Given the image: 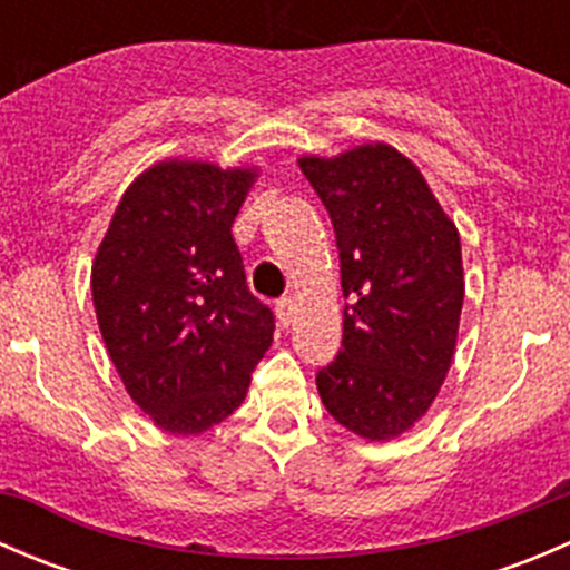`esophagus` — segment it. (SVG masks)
<instances>
[{
  "label": "esophagus",
  "instance_id": "obj_1",
  "mask_svg": "<svg viewBox=\"0 0 570 570\" xmlns=\"http://www.w3.org/2000/svg\"><path fill=\"white\" fill-rule=\"evenodd\" d=\"M295 308H297V303L292 301V297H281V301L275 303V314H278L281 325H289L292 317H295Z\"/></svg>",
  "mask_w": 570,
  "mask_h": 570
}]
</instances>
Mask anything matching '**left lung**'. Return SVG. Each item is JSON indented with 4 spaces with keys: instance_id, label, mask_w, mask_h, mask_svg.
<instances>
[{
    "instance_id": "obj_1",
    "label": "left lung",
    "mask_w": 570,
    "mask_h": 570,
    "mask_svg": "<svg viewBox=\"0 0 570 570\" xmlns=\"http://www.w3.org/2000/svg\"><path fill=\"white\" fill-rule=\"evenodd\" d=\"M342 264V350L317 372L322 405L370 441L405 433L439 394L458 342L463 258L416 165L386 142L303 157Z\"/></svg>"
}]
</instances>
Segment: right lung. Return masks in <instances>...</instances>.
I'll return each instance as SVG.
<instances>
[{
    "instance_id": "right-lung-1",
    "label": "right lung",
    "mask_w": 570,
    "mask_h": 570,
    "mask_svg": "<svg viewBox=\"0 0 570 570\" xmlns=\"http://www.w3.org/2000/svg\"><path fill=\"white\" fill-rule=\"evenodd\" d=\"M256 170L168 159L129 184L90 289L107 353L154 424L198 435L243 405L275 317L232 237Z\"/></svg>"
}]
</instances>
